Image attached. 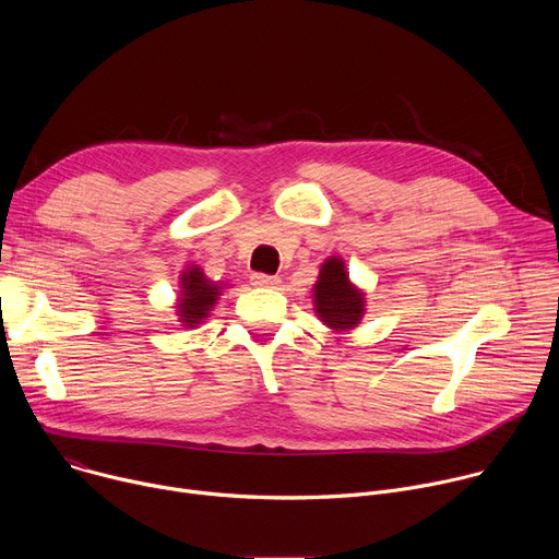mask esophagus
<instances>
[{"mask_svg": "<svg viewBox=\"0 0 559 559\" xmlns=\"http://www.w3.org/2000/svg\"><path fill=\"white\" fill-rule=\"evenodd\" d=\"M252 283L257 287H276L281 283L278 276H270V274H252Z\"/></svg>", "mask_w": 559, "mask_h": 559, "instance_id": "esophagus-1", "label": "esophagus"}]
</instances>
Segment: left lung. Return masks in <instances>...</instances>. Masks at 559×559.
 I'll list each match as a JSON object with an SVG mask.
<instances>
[{"instance_id": "obj_1", "label": "left lung", "mask_w": 559, "mask_h": 559, "mask_svg": "<svg viewBox=\"0 0 559 559\" xmlns=\"http://www.w3.org/2000/svg\"><path fill=\"white\" fill-rule=\"evenodd\" d=\"M313 309L321 321L338 332L354 330L365 313V296L349 283L345 263L328 259L313 285Z\"/></svg>"}]
</instances>
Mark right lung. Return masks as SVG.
<instances>
[{
	"mask_svg": "<svg viewBox=\"0 0 559 559\" xmlns=\"http://www.w3.org/2000/svg\"><path fill=\"white\" fill-rule=\"evenodd\" d=\"M221 285L205 278L199 267H188L181 276V298L177 305L179 321L183 328H197L207 318V311L214 307L221 296Z\"/></svg>",
	"mask_w": 559,
	"mask_h": 559,
	"instance_id": "right-lung-1",
	"label": "right lung"
}]
</instances>
